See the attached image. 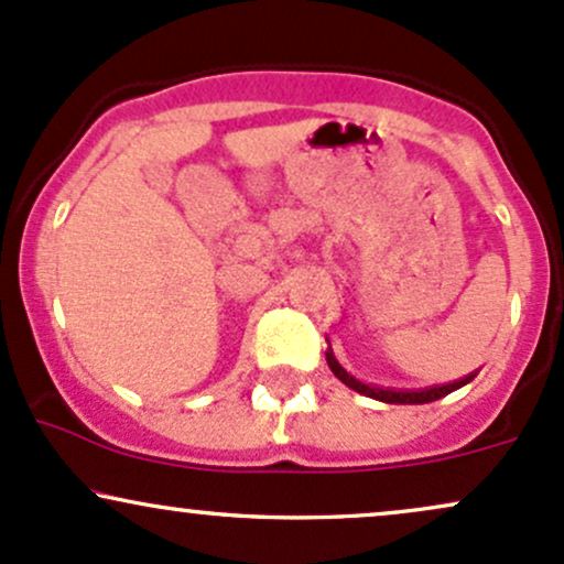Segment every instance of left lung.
<instances>
[{
  "mask_svg": "<svg viewBox=\"0 0 564 564\" xmlns=\"http://www.w3.org/2000/svg\"><path fill=\"white\" fill-rule=\"evenodd\" d=\"M327 365H330V370L335 372V378L338 381H344L349 389L359 391V394L365 397H372V400H381V402H389V404H426V402H434V400H442L445 394H451V391L460 389V386H466L471 381L474 376L469 378H460V381L455 383H447V386H434V389H423V391H391V389H372V386H367L362 381H357V378L349 376V372L344 370V367L338 365V359L333 357V351L327 349Z\"/></svg>",
  "mask_w": 564,
  "mask_h": 564,
  "instance_id": "left-lung-1",
  "label": "left lung"
}]
</instances>
